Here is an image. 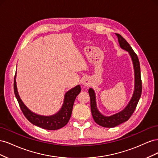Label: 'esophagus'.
<instances>
[{
    "mask_svg": "<svg viewBox=\"0 0 158 158\" xmlns=\"http://www.w3.org/2000/svg\"><path fill=\"white\" fill-rule=\"evenodd\" d=\"M82 84L84 86L87 87L90 84V80L88 77H84L82 80Z\"/></svg>",
    "mask_w": 158,
    "mask_h": 158,
    "instance_id": "esophagus-1",
    "label": "esophagus"
}]
</instances>
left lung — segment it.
Wrapping results in <instances>:
<instances>
[{"label":"left lung","instance_id":"8db88e82","mask_svg":"<svg viewBox=\"0 0 158 158\" xmlns=\"http://www.w3.org/2000/svg\"><path fill=\"white\" fill-rule=\"evenodd\" d=\"M117 36L121 48L127 51L132 59L134 72H135V88H134V92L130 102H128L125 109L120 112L111 116L103 115L99 112L97 107L95 91L92 88L89 89L88 92L90 97L91 111H92L94 121L99 125L107 128L115 127L128 120L137 106L138 101L141 96L142 89L140 76V66L138 56L131 45L128 44V43L121 35L117 34Z\"/></svg>","mask_w":158,"mask_h":158}]
</instances>
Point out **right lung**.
<instances>
[{
  "instance_id": "1",
  "label": "right lung",
  "mask_w": 158,
  "mask_h": 158,
  "mask_svg": "<svg viewBox=\"0 0 158 158\" xmlns=\"http://www.w3.org/2000/svg\"><path fill=\"white\" fill-rule=\"evenodd\" d=\"M16 76V73L14 80V94H15L22 111L31 123L37 127L45 129V130L54 131L63 128L69 123L72 112H73V107L75 99L81 92V87L80 85L70 89L65 94L63 104L58 112L52 115L44 116L32 112L23 103L18 92Z\"/></svg>"
}]
</instances>
